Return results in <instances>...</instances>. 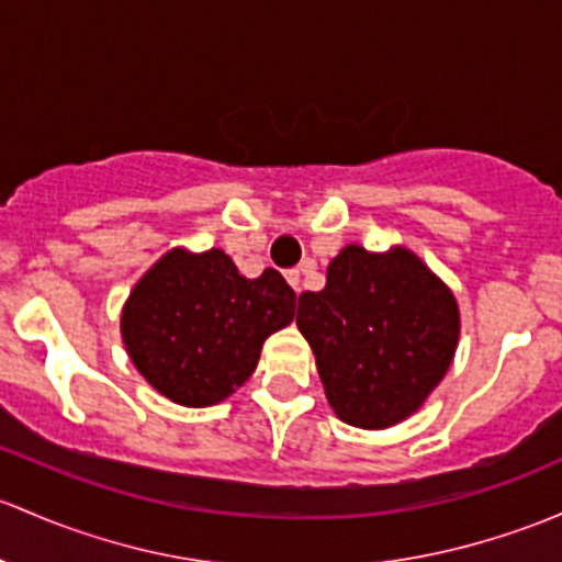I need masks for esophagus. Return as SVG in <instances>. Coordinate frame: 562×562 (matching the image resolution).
I'll use <instances>...</instances> for the list:
<instances>
[{
  "instance_id": "1",
  "label": "esophagus",
  "mask_w": 562,
  "mask_h": 562,
  "mask_svg": "<svg viewBox=\"0 0 562 562\" xmlns=\"http://www.w3.org/2000/svg\"><path fill=\"white\" fill-rule=\"evenodd\" d=\"M306 271H310V266H301V269H291V271H288V274H285L288 282H291L293 291H296V293H301V282H304Z\"/></svg>"
}]
</instances>
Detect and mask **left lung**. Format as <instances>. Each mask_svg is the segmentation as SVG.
Masks as SVG:
<instances>
[{"mask_svg": "<svg viewBox=\"0 0 562 562\" xmlns=\"http://www.w3.org/2000/svg\"><path fill=\"white\" fill-rule=\"evenodd\" d=\"M296 326L336 415L387 428L447 374L460 321L452 293L409 250L374 256L350 245L330 261L326 288L299 296Z\"/></svg>", "mask_w": 562, "mask_h": 562, "instance_id": "obj_1", "label": "left lung"}]
</instances>
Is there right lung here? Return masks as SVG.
I'll use <instances>...</instances> for the list:
<instances>
[{"mask_svg": "<svg viewBox=\"0 0 562 562\" xmlns=\"http://www.w3.org/2000/svg\"><path fill=\"white\" fill-rule=\"evenodd\" d=\"M296 293L277 269L258 280L223 250H172L123 306V341L139 374L182 406H212L256 371L263 339L293 321Z\"/></svg>", "mask_w": 562, "mask_h": 562, "instance_id": "obj_1", "label": "right lung"}]
</instances>
